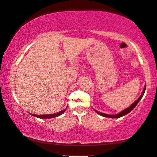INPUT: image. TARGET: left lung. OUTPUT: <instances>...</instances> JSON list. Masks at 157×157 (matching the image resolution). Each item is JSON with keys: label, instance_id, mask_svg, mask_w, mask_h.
Listing matches in <instances>:
<instances>
[{"label": "left lung", "instance_id": "1", "mask_svg": "<svg viewBox=\"0 0 157 157\" xmlns=\"http://www.w3.org/2000/svg\"><path fill=\"white\" fill-rule=\"evenodd\" d=\"M146 85H145V86H144V90H143V91H142V93H141V96L135 100V101L132 103V104L131 105V106H129L128 108H126V109H124V110H123V111H122L121 112H120L119 113H117V114H115V115H109V114H106V113H102V112H100V111H96V109H94V111H95L96 113L98 114V115H101V116H103V117H110V118H119V117H122V116H124V115H126V114H128V113H129L130 112H131V111H132L134 109V108L136 106H137V105L139 103V102L141 100V99L142 98V97H143V96H144V93H145V91H146Z\"/></svg>", "mask_w": 157, "mask_h": 157}]
</instances>
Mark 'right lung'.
Returning <instances> with one entry per match:
<instances>
[{
    "label": "right lung",
    "mask_w": 157,
    "mask_h": 157,
    "mask_svg": "<svg viewBox=\"0 0 157 157\" xmlns=\"http://www.w3.org/2000/svg\"><path fill=\"white\" fill-rule=\"evenodd\" d=\"M67 106H66V109H63V110L57 112V113H53V114H45V115H35V114H32V113H30V114L31 115H33V116L40 118V119H50V118L58 117V116H59V115H61V114H63L64 112L66 111V110L67 109Z\"/></svg>",
    "instance_id": "add662e5"
}]
</instances>
